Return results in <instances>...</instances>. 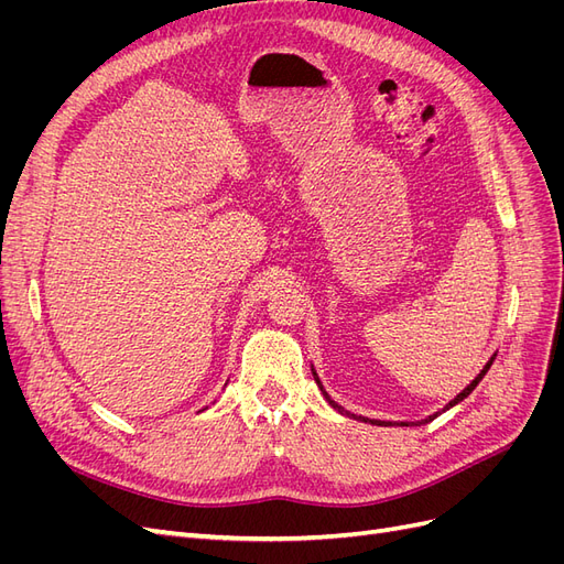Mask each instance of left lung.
<instances>
[{
  "label": "left lung",
  "instance_id": "left-lung-1",
  "mask_svg": "<svg viewBox=\"0 0 564 564\" xmlns=\"http://www.w3.org/2000/svg\"><path fill=\"white\" fill-rule=\"evenodd\" d=\"M494 357H497V355H491V357H489V360H487V365L482 367V371H480V373H477V377H475V379H473V381H470V383H468V386H466L464 390H460V392H458V395H456V398H454V400H452V402H449V404H447L445 409H440V412H435V414H431V416H425V419H421V421H398V423H395V421H379V419H367V416H357V414H350V412H348V409H344V406H340L338 402H334V400H332V395H329V392H327V390H324V386H322V381H319V377H317V371H315V367H313V377H315V383H317V386H319V390H322V395H324V400H327V402H329V404H332V406L336 409V412H338V414H346V416H350V419H355V421H365V423H371V425H423V423H429V421L437 419V416H440L442 412H447V409L456 406L458 402H464V400H466V398L470 395V392H473V390L477 388V383H480V381L485 379V373L489 371V367H491V362H494Z\"/></svg>",
  "mask_w": 564,
  "mask_h": 564
}]
</instances>
